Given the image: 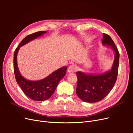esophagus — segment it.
<instances>
[{
    "instance_id": "obj_1",
    "label": "esophagus",
    "mask_w": 133,
    "mask_h": 133,
    "mask_svg": "<svg viewBox=\"0 0 133 133\" xmlns=\"http://www.w3.org/2000/svg\"><path fill=\"white\" fill-rule=\"evenodd\" d=\"M77 66L75 65H71L68 69V73H74L77 70Z\"/></svg>"
}]
</instances>
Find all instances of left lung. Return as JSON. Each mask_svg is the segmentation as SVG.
<instances>
[{"label":"left lung","instance_id":"obj_1","mask_svg":"<svg viewBox=\"0 0 133 133\" xmlns=\"http://www.w3.org/2000/svg\"><path fill=\"white\" fill-rule=\"evenodd\" d=\"M102 43L104 45L110 46L115 52L114 60L111 69L99 74L76 72L78 84L76 92L78 97L85 102L95 103L102 100L111 90L117 79L119 63V53L117 47L110 36L104 33Z\"/></svg>","mask_w":133,"mask_h":133}]
</instances>
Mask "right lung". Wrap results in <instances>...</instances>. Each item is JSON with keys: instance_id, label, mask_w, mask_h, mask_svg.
Instances as JSON below:
<instances>
[{"instance_id": "1", "label": "right lung", "mask_w": 133, "mask_h": 133, "mask_svg": "<svg viewBox=\"0 0 133 133\" xmlns=\"http://www.w3.org/2000/svg\"><path fill=\"white\" fill-rule=\"evenodd\" d=\"M46 33L45 31H40L26 36L20 43L14 54V71L16 81L25 95L34 101H44L50 98L60 80L65 76L67 69L66 66L62 67L47 77L37 81L28 80L20 73L17 64V54L20 47Z\"/></svg>"}]
</instances>
